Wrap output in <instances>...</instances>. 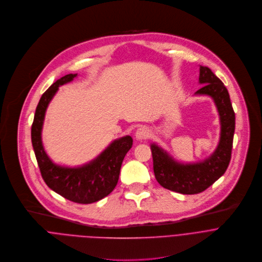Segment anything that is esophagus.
<instances>
[{
	"label": "esophagus",
	"instance_id": "esophagus-1",
	"mask_svg": "<svg viewBox=\"0 0 262 262\" xmlns=\"http://www.w3.org/2000/svg\"><path fill=\"white\" fill-rule=\"evenodd\" d=\"M150 135L149 130L146 127H140L139 129H137V131L135 132V138L137 140H143L148 138Z\"/></svg>",
	"mask_w": 262,
	"mask_h": 262
}]
</instances>
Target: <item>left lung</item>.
Masks as SVG:
<instances>
[{"label":"left lung","mask_w":262,"mask_h":262,"mask_svg":"<svg viewBox=\"0 0 262 262\" xmlns=\"http://www.w3.org/2000/svg\"><path fill=\"white\" fill-rule=\"evenodd\" d=\"M202 85L194 96L213 99L220 121V138L215 150L197 162H181L160 145L150 143L155 178L163 188L181 194H197L220 179L226 171L230 158L235 128V115L224 83L210 68L199 65Z\"/></svg>","instance_id":"left-lung-1"}]
</instances>
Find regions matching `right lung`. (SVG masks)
Instances as JSON below:
<instances>
[{
  "instance_id": "obj_1",
  "label": "right lung",
  "mask_w": 262,
  "mask_h": 262,
  "mask_svg": "<svg viewBox=\"0 0 262 262\" xmlns=\"http://www.w3.org/2000/svg\"><path fill=\"white\" fill-rule=\"evenodd\" d=\"M75 77L77 73L61 77L41 96L35 112L31 136L41 176L46 185L70 201L89 204L106 197L116 188L123 160L132 147L133 139L129 135L117 138L96 158L78 166L60 165L49 158L42 142L45 114L59 88L71 82Z\"/></svg>"
}]
</instances>
